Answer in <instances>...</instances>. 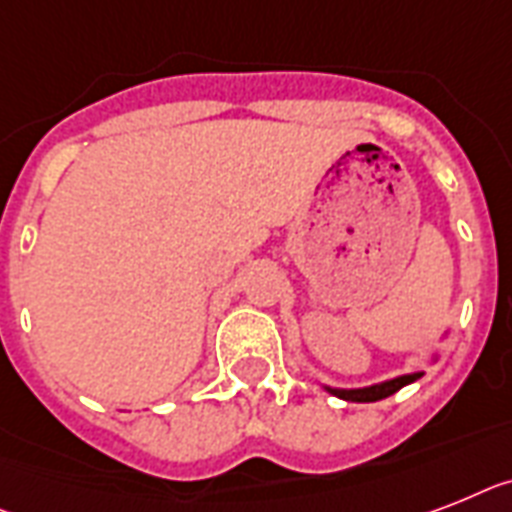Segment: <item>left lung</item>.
I'll return each mask as SVG.
<instances>
[{
    "instance_id": "8db88e82",
    "label": "left lung",
    "mask_w": 512,
    "mask_h": 512,
    "mask_svg": "<svg viewBox=\"0 0 512 512\" xmlns=\"http://www.w3.org/2000/svg\"><path fill=\"white\" fill-rule=\"evenodd\" d=\"M424 377V371H416V374H403V377H395V379H387V382H379V384H371V387H358V390H337V387H327L324 384V390L337 395L342 400H350V403H377V400L390 398L395 395L398 390H403L405 384L416 382V379Z\"/></svg>"
}]
</instances>
